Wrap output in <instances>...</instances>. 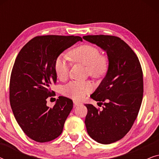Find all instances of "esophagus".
Here are the masks:
<instances>
[{"label":"esophagus","mask_w":159,"mask_h":159,"mask_svg":"<svg viewBox=\"0 0 159 159\" xmlns=\"http://www.w3.org/2000/svg\"><path fill=\"white\" fill-rule=\"evenodd\" d=\"M73 103H74V105H75V106H78V105H80V104H81L80 102L77 101H74Z\"/></svg>","instance_id":"esophagus-1"}]
</instances>
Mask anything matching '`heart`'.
<instances>
[{"label":"heart","instance_id":"heart-1","mask_svg":"<svg viewBox=\"0 0 159 159\" xmlns=\"http://www.w3.org/2000/svg\"><path fill=\"white\" fill-rule=\"evenodd\" d=\"M72 61L86 66V75L95 79L101 78L107 73L109 59L106 55L101 54L95 45L84 44L80 45L69 52ZM53 69L58 79L65 81L68 79L70 64L65 56H58L54 61ZM93 90L89 82L72 81L65 84L62 93L65 96L74 99H82Z\"/></svg>","mask_w":159,"mask_h":159}]
</instances>
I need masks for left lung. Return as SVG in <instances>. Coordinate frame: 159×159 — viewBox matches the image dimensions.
Listing matches in <instances>:
<instances>
[{
    "label": "left lung",
    "mask_w": 159,
    "mask_h": 159,
    "mask_svg": "<svg viewBox=\"0 0 159 159\" xmlns=\"http://www.w3.org/2000/svg\"><path fill=\"white\" fill-rule=\"evenodd\" d=\"M84 40L106 51L109 66L106 77L90 95L102 109L85 104V126L89 135L102 144H110L125 137L140 111L143 96V75L138 56L118 37L87 35ZM101 104L99 105V103Z\"/></svg>",
    "instance_id": "left-lung-1"
}]
</instances>
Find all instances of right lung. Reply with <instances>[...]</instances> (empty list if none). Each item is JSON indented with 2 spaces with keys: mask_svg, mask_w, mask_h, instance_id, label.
Here are the masks:
<instances>
[{
  "mask_svg": "<svg viewBox=\"0 0 159 159\" xmlns=\"http://www.w3.org/2000/svg\"><path fill=\"white\" fill-rule=\"evenodd\" d=\"M82 39L79 36L42 35L30 40L19 51L10 78L9 100L23 132L36 142H49L62 133L73 108L69 98L59 96L53 107L47 99L56 82L54 61L64 50Z\"/></svg>",
  "mask_w": 159,
  "mask_h": 159,
  "instance_id": "obj_1",
  "label": "right lung"
}]
</instances>
